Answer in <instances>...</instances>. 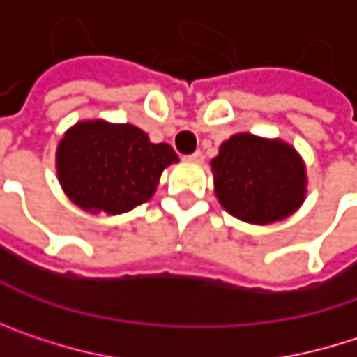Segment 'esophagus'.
<instances>
[{
    "label": "esophagus",
    "instance_id": "obj_1",
    "mask_svg": "<svg viewBox=\"0 0 357 357\" xmlns=\"http://www.w3.org/2000/svg\"><path fill=\"white\" fill-rule=\"evenodd\" d=\"M183 159H185V161H190V163H202V159H204V155H202L200 151H194L192 155H185Z\"/></svg>",
    "mask_w": 357,
    "mask_h": 357
}]
</instances>
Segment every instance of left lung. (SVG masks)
I'll use <instances>...</instances> for the list:
<instances>
[{"mask_svg":"<svg viewBox=\"0 0 357 357\" xmlns=\"http://www.w3.org/2000/svg\"><path fill=\"white\" fill-rule=\"evenodd\" d=\"M215 194L234 217L264 225L289 217L304 200L306 169L281 140L236 134L211 161Z\"/></svg>","mask_w":357,"mask_h":357,"instance_id":"left-lung-1","label":"left lung"}]
</instances>
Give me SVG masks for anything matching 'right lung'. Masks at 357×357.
I'll return each instance as SVG.
<instances>
[{
	"mask_svg": "<svg viewBox=\"0 0 357 357\" xmlns=\"http://www.w3.org/2000/svg\"><path fill=\"white\" fill-rule=\"evenodd\" d=\"M176 151L153 144L130 123L82 121L57 146V176L66 194L84 211L119 215L146 202Z\"/></svg>",
	"mask_w": 357,
	"mask_h": 357,
	"instance_id": "1",
	"label": "right lung"
}]
</instances>
